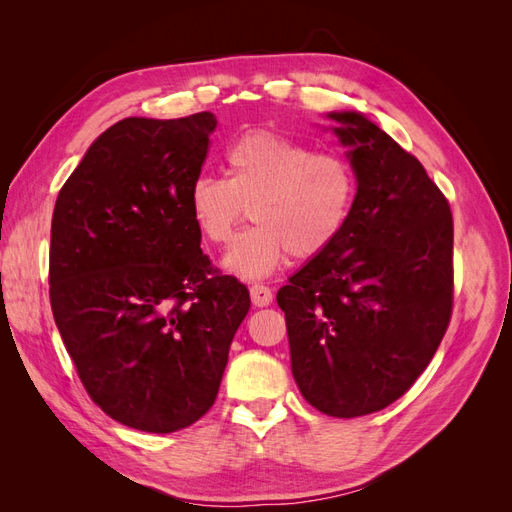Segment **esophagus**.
<instances>
[{
    "label": "esophagus",
    "mask_w": 512,
    "mask_h": 512,
    "mask_svg": "<svg viewBox=\"0 0 512 512\" xmlns=\"http://www.w3.org/2000/svg\"><path fill=\"white\" fill-rule=\"evenodd\" d=\"M250 297H252V303H254L256 307H265V305H269V303L273 301V292H271V288L265 286V284H252Z\"/></svg>",
    "instance_id": "1"
}]
</instances>
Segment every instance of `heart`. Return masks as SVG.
<instances>
[{
  "mask_svg": "<svg viewBox=\"0 0 512 512\" xmlns=\"http://www.w3.org/2000/svg\"><path fill=\"white\" fill-rule=\"evenodd\" d=\"M224 175L190 185L200 235L226 245L250 207L252 228L230 245L222 265L241 277H265L284 258H316L342 235L354 207L356 173L337 151H314L297 138L256 130L224 153Z\"/></svg>",
  "mask_w": 512,
  "mask_h": 512,
  "instance_id": "b5f03b06",
  "label": "heart"
}]
</instances>
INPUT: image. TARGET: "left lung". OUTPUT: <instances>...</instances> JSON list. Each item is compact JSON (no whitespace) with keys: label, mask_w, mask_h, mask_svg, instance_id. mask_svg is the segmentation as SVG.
<instances>
[{"label":"left lung","mask_w":512,"mask_h":512,"mask_svg":"<svg viewBox=\"0 0 512 512\" xmlns=\"http://www.w3.org/2000/svg\"><path fill=\"white\" fill-rule=\"evenodd\" d=\"M356 173L352 215L277 292L292 376L316 410L378 412L436 354L453 314V215L423 164L361 113H329Z\"/></svg>","instance_id":"8db88e82"}]
</instances>
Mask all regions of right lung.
Wrapping results in <instances>:
<instances>
[{"instance_id":"add662e5","label":"right lung","mask_w":512,"mask_h":512,"mask_svg":"<svg viewBox=\"0 0 512 512\" xmlns=\"http://www.w3.org/2000/svg\"><path fill=\"white\" fill-rule=\"evenodd\" d=\"M215 126L207 111L117 121L55 203V324L91 401L132 429L170 433L207 414L250 312V290L211 265L190 213Z\"/></svg>"}]
</instances>
